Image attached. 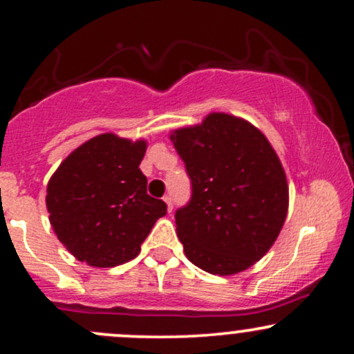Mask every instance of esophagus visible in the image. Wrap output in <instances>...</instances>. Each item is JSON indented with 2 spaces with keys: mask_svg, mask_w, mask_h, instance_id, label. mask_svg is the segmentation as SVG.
<instances>
[{
  "mask_svg": "<svg viewBox=\"0 0 354 354\" xmlns=\"http://www.w3.org/2000/svg\"><path fill=\"white\" fill-rule=\"evenodd\" d=\"M163 201L166 203V206H168V211H173V198L169 196V194H166L163 198Z\"/></svg>",
  "mask_w": 354,
  "mask_h": 354,
  "instance_id": "esophagus-1",
  "label": "esophagus"
}]
</instances>
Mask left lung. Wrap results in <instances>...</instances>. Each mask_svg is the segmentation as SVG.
<instances>
[{
	"label": "left lung",
	"mask_w": 354,
	"mask_h": 354,
	"mask_svg": "<svg viewBox=\"0 0 354 354\" xmlns=\"http://www.w3.org/2000/svg\"><path fill=\"white\" fill-rule=\"evenodd\" d=\"M169 140L191 178V200L178 209L186 258L211 274L241 273L265 256L288 213V181L268 138L243 118L209 113Z\"/></svg>",
	"instance_id": "8db88e82"
}]
</instances>
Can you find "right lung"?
Returning <instances> with one entry per match:
<instances>
[{
    "label": "right lung",
    "instance_id": "right-lung-1",
    "mask_svg": "<svg viewBox=\"0 0 354 354\" xmlns=\"http://www.w3.org/2000/svg\"><path fill=\"white\" fill-rule=\"evenodd\" d=\"M148 141L103 133L68 154L48 181L53 231L70 253L95 268L136 258L166 214L165 201L146 193L140 169Z\"/></svg>",
    "mask_w": 354,
    "mask_h": 354
}]
</instances>
